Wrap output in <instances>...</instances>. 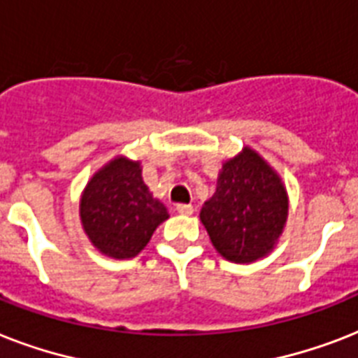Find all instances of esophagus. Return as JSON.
Here are the masks:
<instances>
[{"instance_id": "esophagus-1", "label": "esophagus", "mask_w": 358, "mask_h": 358, "mask_svg": "<svg viewBox=\"0 0 358 358\" xmlns=\"http://www.w3.org/2000/svg\"><path fill=\"white\" fill-rule=\"evenodd\" d=\"M176 212L182 215H191L193 213V206L191 204H176Z\"/></svg>"}]
</instances>
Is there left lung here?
<instances>
[{"mask_svg":"<svg viewBox=\"0 0 358 358\" xmlns=\"http://www.w3.org/2000/svg\"><path fill=\"white\" fill-rule=\"evenodd\" d=\"M286 217L288 196L280 178L250 148L224 163L217 189L201 210L213 247L238 264L266 256L282 234Z\"/></svg>","mask_w":358,"mask_h":358,"instance_id":"left-lung-1","label":"left lung"}]
</instances>
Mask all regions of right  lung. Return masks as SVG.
<instances>
[{
	"label": "right lung",
	"instance_id": "right-lung-1",
	"mask_svg": "<svg viewBox=\"0 0 358 358\" xmlns=\"http://www.w3.org/2000/svg\"><path fill=\"white\" fill-rule=\"evenodd\" d=\"M81 223L92 245L113 258H131L145 249L167 208L148 193L139 163L117 157L87 184Z\"/></svg>",
	"mask_w": 358,
	"mask_h": 358
}]
</instances>
